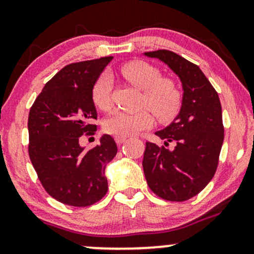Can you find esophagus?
<instances>
[{
    "instance_id": "esophagus-1",
    "label": "esophagus",
    "mask_w": 254,
    "mask_h": 254,
    "mask_svg": "<svg viewBox=\"0 0 254 254\" xmlns=\"http://www.w3.org/2000/svg\"><path fill=\"white\" fill-rule=\"evenodd\" d=\"M125 141H127V137L125 136H116V142H117L118 144L124 143Z\"/></svg>"
}]
</instances>
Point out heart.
<instances>
[{
	"label": "heart",
	"instance_id": "obj_1",
	"mask_svg": "<svg viewBox=\"0 0 254 254\" xmlns=\"http://www.w3.org/2000/svg\"><path fill=\"white\" fill-rule=\"evenodd\" d=\"M121 71L129 82L143 89L142 104L147 105L160 121L167 122L177 115L182 105V92L173 80L161 77V72L156 66L143 61H132L124 64ZM111 92L112 77L107 72H103L92 88V99L98 109H110ZM153 123V115L147 109L117 110L105 121L104 129L116 136H130L148 129Z\"/></svg>",
	"mask_w": 254,
	"mask_h": 254
}]
</instances>
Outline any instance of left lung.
Returning a JSON list of instances; mask_svg holds the SVG:
<instances>
[{
  "mask_svg": "<svg viewBox=\"0 0 254 254\" xmlns=\"http://www.w3.org/2000/svg\"><path fill=\"white\" fill-rule=\"evenodd\" d=\"M159 58L179 76L183 103L179 115L155 135L173 150L147 142L143 171L150 190L171 202H184L208 185L218 165L224 138L222 107L212 84L190 61L168 50L144 52Z\"/></svg>",
  "mask_w": 254,
  "mask_h": 254,
  "instance_id": "obj_1",
  "label": "left lung"
}]
</instances>
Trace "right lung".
<instances>
[{"label":"right lung","mask_w":254,"mask_h":254,"mask_svg":"<svg viewBox=\"0 0 254 254\" xmlns=\"http://www.w3.org/2000/svg\"><path fill=\"white\" fill-rule=\"evenodd\" d=\"M112 58L65 65L46 82L30 110L31 162L45 191L66 205H92L107 192L105 168L117 154L115 139L104 135L89 150L78 139L97 131L92 88Z\"/></svg>","instance_id":"1"}]
</instances>
